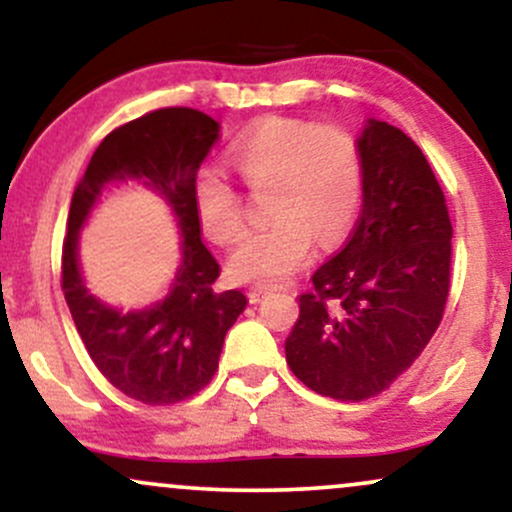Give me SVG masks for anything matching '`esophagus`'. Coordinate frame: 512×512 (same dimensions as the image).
<instances>
[{
  "label": "esophagus",
  "instance_id": "esophagus-1",
  "mask_svg": "<svg viewBox=\"0 0 512 512\" xmlns=\"http://www.w3.org/2000/svg\"><path fill=\"white\" fill-rule=\"evenodd\" d=\"M269 293V289H264V286H252V289L248 291V298H250V303H260L264 296H267Z\"/></svg>",
  "mask_w": 512,
  "mask_h": 512
}]
</instances>
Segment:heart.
<instances>
[{
	"label": "heart",
	"instance_id": "obj_1",
	"mask_svg": "<svg viewBox=\"0 0 512 512\" xmlns=\"http://www.w3.org/2000/svg\"><path fill=\"white\" fill-rule=\"evenodd\" d=\"M231 163L252 192L269 190V223L250 231L228 257V272L245 284H284L310 260L315 240L322 250L337 248L361 209L366 163L344 127L274 117L233 146ZM192 204L216 243H231L243 231L238 192L214 170L197 175Z\"/></svg>",
	"mask_w": 512,
	"mask_h": 512
}]
</instances>
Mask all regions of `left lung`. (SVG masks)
Instances as JSON below:
<instances>
[{
  "mask_svg": "<svg viewBox=\"0 0 512 512\" xmlns=\"http://www.w3.org/2000/svg\"><path fill=\"white\" fill-rule=\"evenodd\" d=\"M361 216L298 298L286 363L303 385L339 402L387 390L443 320L452 226L426 156L402 129L363 125Z\"/></svg>",
  "mask_w": 512,
  "mask_h": 512,
  "instance_id": "left-lung-1",
  "label": "left lung"
}]
</instances>
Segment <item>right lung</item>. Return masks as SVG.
<instances>
[{
    "instance_id": "1",
    "label": "right lung",
    "mask_w": 512,
    "mask_h": 512,
    "mask_svg": "<svg viewBox=\"0 0 512 512\" xmlns=\"http://www.w3.org/2000/svg\"><path fill=\"white\" fill-rule=\"evenodd\" d=\"M219 122L192 108H163L103 139L76 185L62 250V291L88 356L127 397L175 404L197 395L219 368L226 332L243 313V291H214L219 262L204 248L192 187L219 139ZM137 179L166 201L179 221L181 264L161 302L139 311L103 304L87 291L78 233L113 181Z\"/></svg>"
}]
</instances>
